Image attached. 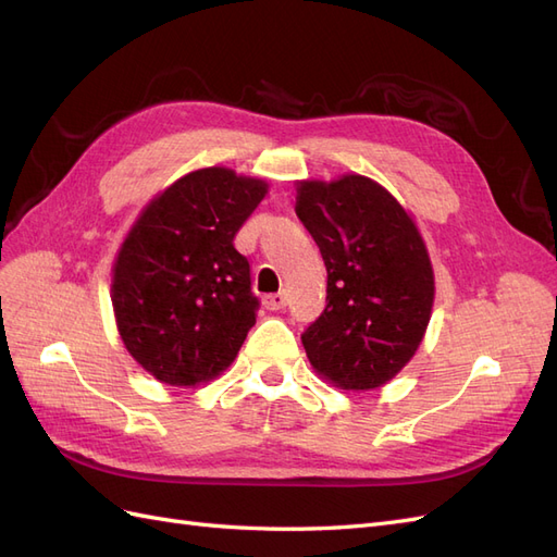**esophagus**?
<instances>
[{
	"instance_id": "obj_1",
	"label": "esophagus",
	"mask_w": 557,
	"mask_h": 557,
	"mask_svg": "<svg viewBox=\"0 0 557 557\" xmlns=\"http://www.w3.org/2000/svg\"><path fill=\"white\" fill-rule=\"evenodd\" d=\"M285 305H288V295L285 293H274V295L264 297V307L269 311H281V309H285Z\"/></svg>"
}]
</instances>
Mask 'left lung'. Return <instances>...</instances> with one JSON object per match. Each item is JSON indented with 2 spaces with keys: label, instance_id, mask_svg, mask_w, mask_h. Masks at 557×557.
Returning a JSON list of instances; mask_svg holds the SVG:
<instances>
[{
  "label": "left lung",
  "instance_id": "1",
  "mask_svg": "<svg viewBox=\"0 0 557 557\" xmlns=\"http://www.w3.org/2000/svg\"><path fill=\"white\" fill-rule=\"evenodd\" d=\"M299 221L327 267V305L301 332L318 374L344 391L391 381L423 342L434 274L399 201L367 176L301 181Z\"/></svg>",
  "mask_w": 557,
  "mask_h": 557
}]
</instances>
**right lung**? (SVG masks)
I'll use <instances>...</instances> for the list:
<instances>
[{
  "instance_id": "add662e5",
  "label": "right lung",
  "mask_w": 557,
  "mask_h": 557,
  "mask_svg": "<svg viewBox=\"0 0 557 557\" xmlns=\"http://www.w3.org/2000/svg\"><path fill=\"white\" fill-rule=\"evenodd\" d=\"M267 183L207 166L150 201L117 252L111 299L129 356L170 385H197L237 358L260 299L234 237Z\"/></svg>"
}]
</instances>
